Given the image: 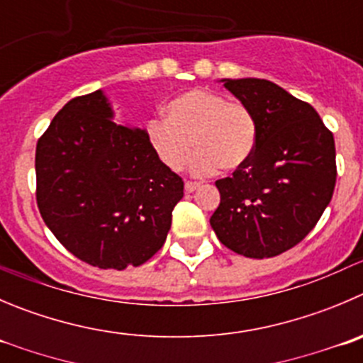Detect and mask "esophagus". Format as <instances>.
<instances>
[{
    "instance_id": "34e87169",
    "label": "esophagus",
    "mask_w": 363,
    "mask_h": 363,
    "mask_svg": "<svg viewBox=\"0 0 363 363\" xmlns=\"http://www.w3.org/2000/svg\"><path fill=\"white\" fill-rule=\"evenodd\" d=\"M199 189L198 182H185V192H194Z\"/></svg>"
}]
</instances>
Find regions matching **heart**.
Here are the masks:
<instances>
[{
	"instance_id": "obj_1",
	"label": "heart",
	"mask_w": 363,
	"mask_h": 363,
	"mask_svg": "<svg viewBox=\"0 0 363 363\" xmlns=\"http://www.w3.org/2000/svg\"><path fill=\"white\" fill-rule=\"evenodd\" d=\"M151 151L162 165L182 171L198 147L192 172L206 176L223 167L235 171L251 158L257 144L253 113L223 94L192 89L167 105V119L153 117L144 128Z\"/></svg>"
}]
</instances>
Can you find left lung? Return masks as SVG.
Wrapping results in <instances>:
<instances>
[{"label": "left lung", "instance_id": "obj_1", "mask_svg": "<svg viewBox=\"0 0 363 363\" xmlns=\"http://www.w3.org/2000/svg\"><path fill=\"white\" fill-rule=\"evenodd\" d=\"M257 124L250 160L217 179L210 217L217 239L247 258H271L301 242L333 196V133L312 105L260 78L223 80Z\"/></svg>", "mask_w": 363, "mask_h": 363}]
</instances>
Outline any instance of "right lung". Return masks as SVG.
I'll list each match as a JSON object with an SVG mask.
<instances>
[{"label":"right lung","instance_id":"add662e5","mask_svg":"<svg viewBox=\"0 0 363 363\" xmlns=\"http://www.w3.org/2000/svg\"><path fill=\"white\" fill-rule=\"evenodd\" d=\"M103 91L65 103L37 143V206L58 242L99 269L143 265L165 242L184 179Z\"/></svg>","mask_w":363,"mask_h":363}]
</instances>
